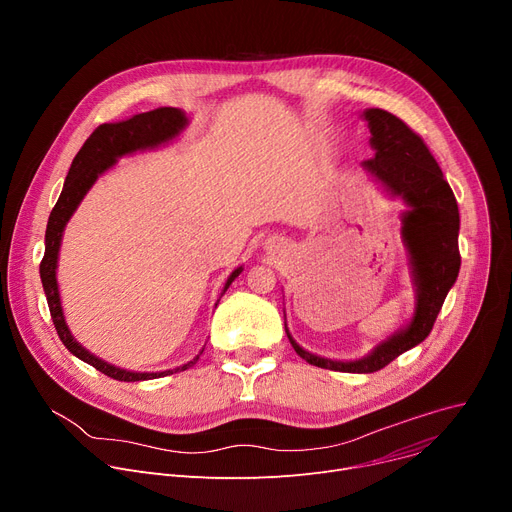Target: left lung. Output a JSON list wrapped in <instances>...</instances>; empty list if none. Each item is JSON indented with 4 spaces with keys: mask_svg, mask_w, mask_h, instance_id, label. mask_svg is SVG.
<instances>
[{
    "mask_svg": "<svg viewBox=\"0 0 512 512\" xmlns=\"http://www.w3.org/2000/svg\"><path fill=\"white\" fill-rule=\"evenodd\" d=\"M363 116L375 149V157L365 160L363 168L410 207L402 215V238L410 254L416 309L406 328L383 340L359 361L344 363L311 355L287 330L295 352L309 365L346 373H375L420 344L435 326L461 266L457 201L426 143L387 110L369 108Z\"/></svg>",
    "mask_w": 512,
    "mask_h": 512,
    "instance_id": "left-lung-1",
    "label": "left lung"
}]
</instances>
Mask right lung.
Returning <instances> with one entry per match:
<instances>
[{"instance_id": "obj_1", "label": "right lung", "mask_w": 512, "mask_h": 512, "mask_svg": "<svg viewBox=\"0 0 512 512\" xmlns=\"http://www.w3.org/2000/svg\"><path fill=\"white\" fill-rule=\"evenodd\" d=\"M188 125L186 114L178 108H155L149 112L135 114L129 121L121 123H106L100 125L82 145V149L77 151L73 157L71 168L67 172L63 190L57 205L53 207L47 223V233H45V256L41 262V281L43 289L47 295V303L51 309V318L55 324V330L65 344V348L71 352L73 357L82 359L84 363L92 365L100 373L116 379V381H145V379H155V377H166L176 371H184L192 365H196L199 357L196 355L190 363L172 369V371H162V373H137V371H127L121 367H114L98 357H94L92 352H88L80 342H75L71 336L65 318H63V307H61V297H59V285H57V258H59V248H61V238H63V229L77 209V205L82 203L86 192L92 188V184L98 180L100 174H104L108 168L116 164V160L123 155H129L133 151H143L151 149L162 143L172 141L180 131ZM242 266L235 268L229 279L225 283L227 287L233 283L235 277H240Z\"/></svg>"}]
</instances>
